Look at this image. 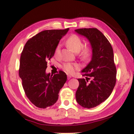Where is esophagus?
I'll return each mask as SVG.
<instances>
[{
	"mask_svg": "<svg viewBox=\"0 0 134 134\" xmlns=\"http://www.w3.org/2000/svg\"><path fill=\"white\" fill-rule=\"evenodd\" d=\"M67 78H68V80H69V79H70L72 78V76L71 75H68L67 76Z\"/></svg>",
	"mask_w": 134,
	"mask_h": 134,
	"instance_id": "esophagus-1",
	"label": "esophagus"
}]
</instances>
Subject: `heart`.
Here are the masks:
<instances>
[{
    "instance_id": "b5f03b06",
    "label": "heart",
    "mask_w": 134,
    "mask_h": 134,
    "mask_svg": "<svg viewBox=\"0 0 134 134\" xmlns=\"http://www.w3.org/2000/svg\"><path fill=\"white\" fill-rule=\"evenodd\" d=\"M66 44L68 47L75 52H79L83 46V43L80 37L75 35L70 36L66 41ZM60 51V46L56 47L55 51V55H58ZM91 55L90 49L88 47H84L80 53L81 58L83 60L88 59ZM79 68V65L75 63H65L62 66V69L66 73L72 74L76 69Z\"/></svg>"
}]
</instances>
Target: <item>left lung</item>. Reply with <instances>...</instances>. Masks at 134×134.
Segmentation results:
<instances>
[{
    "label": "left lung",
    "instance_id": "1",
    "mask_svg": "<svg viewBox=\"0 0 134 134\" xmlns=\"http://www.w3.org/2000/svg\"><path fill=\"white\" fill-rule=\"evenodd\" d=\"M75 31L86 37L92 48L91 62L81 71L85 79H78L79 85L76 92L77 102L90 109L108 99L115 85L116 69L113 49L107 37L97 28H83Z\"/></svg>",
    "mask_w": 134,
    "mask_h": 134
}]
</instances>
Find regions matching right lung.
Listing matches in <instances>:
<instances>
[{"instance_id": "obj_1", "label": "right lung", "mask_w": 134, "mask_h": 134, "mask_svg": "<svg viewBox=\"0 0 134 134\" xmlns=\"http://www.w3.org/2000/svg\"><path fill=\"white\" fill-rule=\"evenodd\" d=\"M69 29L41 32L28 40L21 53L19 74L23 90L30 101L39 108L55 104L66 81L64 72L53 75L46 74V69L47 61L53 57L59 41Z\"/></svg>"}]
</instances>
